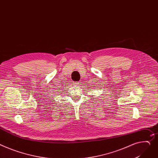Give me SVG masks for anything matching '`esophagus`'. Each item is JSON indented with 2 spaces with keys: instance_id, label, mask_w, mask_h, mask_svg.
<instances>
[{
  "instance_id": "esophagus-1",
  "label": "esophagus",
  "mask_w": 158,
  "mask_h": 158,
  "mask_svg": "<svg viewBox=\"0 0 158 158\" xmlns=\"http://www.w3.org/2000/svg\"><path fill=\"white\" fill-rule=\"evenodd\" d=\"M73 84H74V85L78 86V81H74V82H73Z\"/></svg>"
}]
</instances>
